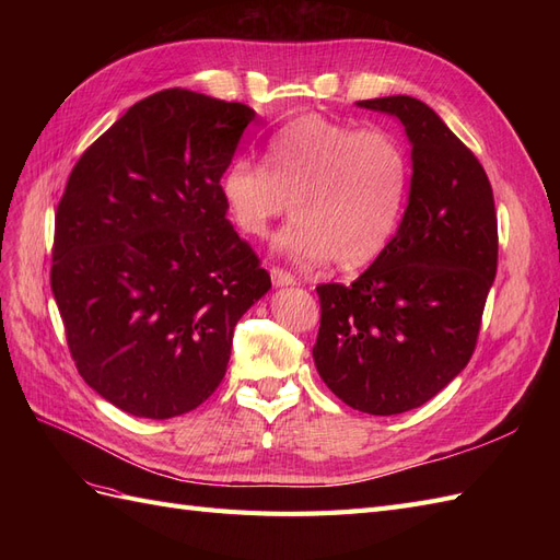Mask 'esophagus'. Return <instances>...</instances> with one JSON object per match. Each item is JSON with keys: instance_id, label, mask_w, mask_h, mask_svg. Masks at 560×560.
Here are the masks:
<instances>
[{"instance_id": "34e87169", "label": "esophagus", "mask_w": 560, "mask_h": 560, "mask_svg": "<svg viewBox=\"0 0 560 560\" xmlns=\"http://www.w3.org/2000/svg\"><path fill=\"white\" fill-rule=\"evenodd\" d=\"M270 280H273L276 287L296 284V278L292 273H287V270H282V268H270Z\"/></svg>"}]
</instances>
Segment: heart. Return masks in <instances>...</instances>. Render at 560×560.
<instances>
[{"instance_id": "b5f03b06", "label": "heart", "mask_w": 560, "mask_h": 560, "mask_svg": "<svg viewBox=\"0 0 560 560\" xmlns=\"http://www.w3.org/2000/svg\"><path fill=\"white\" fill-rule=\"evenodd\" d=\"M409 182V154L395 132L306 114L270 135L266 165L233 159L219 194L247 238H264L294 212L278 238L287 257L360 268L395 238Z\"/></svg>"}]
</instances>
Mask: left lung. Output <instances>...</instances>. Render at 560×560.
<instances>
[{
    "instance_id": "8db88e82",
    "label": "left lung",
    "mask_w": 560,
    "mask_h": 560,
    "mask_svg": "<svg viewBox=\"0 0 560 560\" xmlns=\"http://www.w3.org/2000/svg\"><path fill=\"white\" fill-rule=\"evenodd\" d=\"M399 118L411 191L381 257L350 287H317L319 378L352 409H418L467 366L498 270V214L486 171L451 128L409 95L360 100Z\"/></svg>"
}]
</instances>
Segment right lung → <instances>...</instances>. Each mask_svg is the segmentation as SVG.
Masks as SVG:
<instances>
[{"instance_id":"1","label":"right lung","mask_w":560,"mask_h":560,"mask_svg":"<svg viewBox=\"0 0 560 560\" xmlns=\"http://www.w3.org/2000/svg\"><path fill=\"white\" fill-rule=\"evenodd\" d=\"M254 116L194 91L154 93L67 179L50 290L81 378L130 416L165 420L206 401L235 325L270 290L219 194Z\"/></svg>"}]
</instances>
